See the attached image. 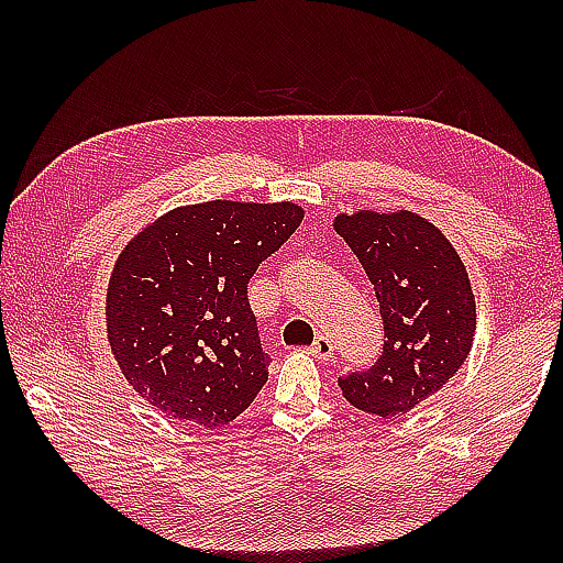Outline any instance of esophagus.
Here are the masks:
<instances>
[{
    "label": "esophagus",
    "mask_w": 563,
    "mask_h": 563,
    "mask_svg": "<svg viewBox=\"0 0 563 563\" xmlns=\"http://www.w3.org/2000/svg\"><path fill=\"white\" fill-rule=\"evenodd\" d=\"M309 353H312L314 357H319V361H331L333 357V343L329 336H317V341L309 345Z\"/></svg>",
    "instance_id": "1"
}]
</instances>
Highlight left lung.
<instances>
[{"instance_id":"1","label":"left lung","mask_w":563,"mask_h":563,"mask_svg":"<svg viewBox=\"0 0 563 563\" xmlns=\"http://www.w3.org/2000/svg\"><path fill=\"white\" fill-rule=\"evenodd\" d=\"M333 230L365 268L385 324L377 361L339 387L355 409L401 416L445 387L472 351L470 275L438 227L413 212L339 214Z\"/></svg>"}]
</instances>
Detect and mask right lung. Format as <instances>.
Wrapping results in <instances>:
<instances>
[{
    "instance_id": "right-lung-1",
    "label": "right lung",
    "mask_w": 563,
    "mask_h": 563,
    "mask_svg": "<svg viewBox=\"0 0 563 563\" xmlns=\"http://www.w3.org/2000/svg\"><path fill=\"white\" fill-rule=\"evenodd\" d=\"M295 202L176 208L118 256L106 327L118 365L166 416L220 428L268 382L249 280L300 227Z\"/></svg>"
}]
</instances>
